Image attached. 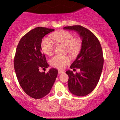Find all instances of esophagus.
Instances as JSON below:
<instances>
[{"mask_svg":"<svg viewBox=\"0 0 120 120\" xmlns=\"http://www.w3.org/2000/svg\"><path fill=\"white\" fill-rule=\"evenodd\" d=\"M64 71H61V70H59L58 71V73L59 74H63V73H64Z\"/></svg>","mask_w":120,"mask_h":120,"instance_id":"esophagus-1","label":"esophagus"}]
</instances>
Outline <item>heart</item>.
Masks as SVG:
<instances>
[{"mask_svg":"<svg viewBox=\"0 0 120 120\" xmlns=\"http://www.w3.org/2000/svg\"><path fill=\"white\" fill-rule=\"evenodd\" d=\"M51 37L56 42L67 47L68 53L72 55H77L80 52L82 47V41L79 38H74L73 34L67 30H60L51 34ZM41 49L46 55L50 56L55 49L54 43L49 38H45L42 40L41 45ZM71 62L68 56L57 55L49 60V63L55 68L62 69Z\"/></svg>","mask_w":120,"mask_h":120,"instance_id":"heart-1","label":"heart"}]
</instances>
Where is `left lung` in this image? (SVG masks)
<instances>
[{
    "mask_svg": "<svg viewBox=\"0 0 120 120\" xmlns=\"http://www.w3.org/2000/svg\"><path fill=\"white\" fill-rule=\"evenodd\" d=\"M65 29L77 31L82 39V48L71 69L79 68L80 72L74 74L68 71L69 90L77 96H86L94 89L99 81L102 71L104 58L101 45L91 31L81 25L64 27Z\"/></svg>",
    "mask_w": 120,
    "mask_h": 120,
    "instance_id": "obj_1",
    "label": "left lung"
}]
</instances>
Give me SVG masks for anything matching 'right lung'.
<instances>
[{"label": "right lung", "mask_w": 120, "mask_h": 120, "mask_svg": "<svg viewBox=\"0 0 120 120\" xmlns=\"http://www.w3.org/2000/svg\"><path fill=\"white\" fill-rule=\"evenodd\" d=\"M54 29L37 27L21 38L14 57V68L18 81L25 93L34 99H41L50 92L57 75V70L49 69L47 73L40 72V68H47L49 64L41 52L42 39Z\"/></svg>", "instance_id": "add662e5"}]
</instances>
